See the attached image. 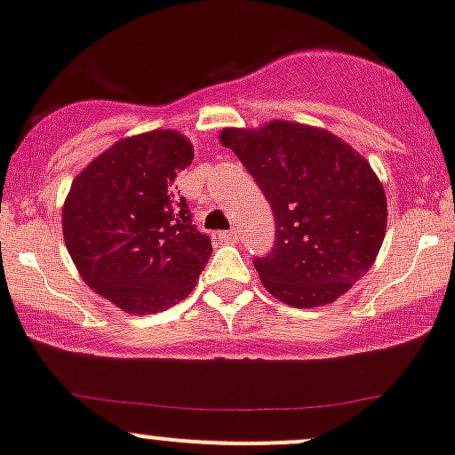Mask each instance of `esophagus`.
<instances>
[{
	"label": "esophagus",
	"mask_w": 455,
	"mask_h": 455,
	"mask_svg": "<svg viewBox=\"0 0 455 455\" xmlns=\"http://www.w3.org/2000/svg\"><path fill=\"white\" fill-rule=\"evenodd\" d=\"M219 238H221L223 243H234L236 241V232H234V229H226V232H219Z\"/></svg>",
	"instance_id": "1"
}]
</instances>
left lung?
<instances>
[{"mask_svg":"<svg viewBox=\"0 0 455 455\" xmlns=\"http://www.w3.org/2000/svg\"><path fill=\"white\" fill-rule=\"evenodd\" d=\"M238 156L275 217V241L253 258L262 284L295 307L334 301L369 271L386 234V195L363 156L330 132L273 121L228 128Z\"/></svg>","mask_w":455,"mask_h":455,"instance_id":"left-lung-1","label":"left lung"}]
</instances>
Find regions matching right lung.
I'll use <instances>...</instances> for the list:
<instances>
[{
  "instance_id": "obj_1",
  "label": "right lung",
  "mask_w": 455,
  "mask_h": 455,
  "mask_svg": "<svg viewBox=\"0 0 455 455\" xmlns=\"http://www.w3.org/2000/svg\"><path fill=\"white\" fill-rule=\"evenodd\" d=\"M193 145L171 130L115 143L73 180L62 234L82 280L134 315L167 310L193 291L212 243L173 182Z\"/></svg>"
}]
</instances>
